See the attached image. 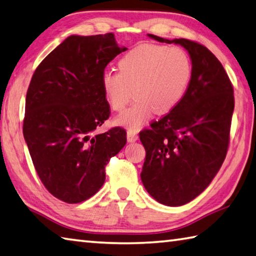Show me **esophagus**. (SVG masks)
<instances>
[{
	"label": "esophagus",
	"instance_id": "1",
	"mask_svg": "<svg viewBox=\"0 0 256 256\" xmlns=\"http://www.w3.org/2000/svg\"><path fill=\"white\" fill-rule=\"evenodd\" d=\"M138 138V132L134 131V130H128V142H136Z\"/></svg>",
	"mask_w": 256,
	"mask_h": 256
}]
</instances>
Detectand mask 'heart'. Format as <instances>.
<instances>
[{
  "mask_svg": "<svg viewBox=\"0 0 256 256\" xmlns=\"http://www.w3.org/2000/svg\"><path fill=\"white\" fill-rule=\"evenodd\" d=\"M120 72L106 69L100 84L112 110H122L132 98L131 108L115 123L138 130L151 114H166L184 98L192 75L189 54L182 48L142 44L128 51L118 62Z\"/></svg>",
  "mask_w": 256,
  "mask_h": 256,
  "instance_id": "obj_1",
  "label": "heart"
}]
</instances>
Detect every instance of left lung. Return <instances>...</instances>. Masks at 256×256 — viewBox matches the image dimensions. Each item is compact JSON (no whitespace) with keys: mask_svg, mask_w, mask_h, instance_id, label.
I'll use <instances>...</instances> for the list:
<instances>
[{"mask_svg":"<svg viewBox=\"0 0 256 256\" xmlns=\"http://www.w3.org/2000/svg\"><path fill=\"white\" fill-rule=\"evenodd\" d=\"M148 36L182 46L192 64V80L178 106L140 132L146 151L141 172L144 188L156 202L176 207L200 194L225 160L234 90L222 64L205 46Z\"/></svg>","mask_w":256,"mask_h":256,"instance_id":"1","label":"left lung"}]
</instances>
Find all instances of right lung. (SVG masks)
Listing matches in <instances>:
<instances>
[{
	"label": "right lung",
	"instance_id": "add662e5",
	"mask_svg": "<svg viewBox=\"0 0 256 256\" xmlns=\"http://www.w3.org/2000/svg\"><path fill=\"white\" fill-rule=\"evenodd\" d=\"M126 50L114 34L70 36L36 67L26 98L23 136L41 182L68 204L98 192L105 166L126 143L116 126L96 134L110 116L100 77Z\"/></svg>",
	"mask_w": 256,
	"mask_h": 256
}]
</instances>
